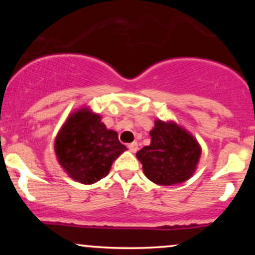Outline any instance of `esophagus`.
I'll list each match as a JSON object with an SVG mask.
<instances>
[{"instance_id": "obj_1", "label": "esophagus", "mask_w": 255, "mask_h": 255, "mask_svg": "<svg viewBox=\"0 0 255 255\" xmlns=\"http://www.w3.org/2000/svg\"><path fill=\"white\" fill-rule=\"evenodd\" d=\"M128 148H129L130 152L135 153V152L137 151V144L136 142H130V144H128Z\"/></svg>"}]
</instances>
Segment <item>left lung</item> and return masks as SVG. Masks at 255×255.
<instances>
[{
    "label": "left lung",
    "instance_id": "8db88e82",
    "mask_svg": "<svg viewBox=\"0 0 255 255\" xmlns=\"http://www.w3.org/2000/svg\"><path fill=\"white\" fill-rule=\"evenodd\" d=\"M151 144L137 151L145 176L160 186H174L197 170L201 147L194 136L174 121L156 120Z\"/></svg>",
    "mask_w": 255,
    "mask_h": 255
}]
</instances>
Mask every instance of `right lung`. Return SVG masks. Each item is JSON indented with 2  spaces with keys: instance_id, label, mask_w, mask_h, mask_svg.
Listing matches in <instances>:
<instances>
[{
  "instance_id": "obj_1",
  "label": "right lung",
  "mask_w": 255,
  "mask_h": 255,
  "mask_svg": "<svg viewBox=\"0 0 255 255\" xmlns=\"http://www.w3.org/2000/svg\"><path fill=\"white\" fill-rule=\"evenodd\" d=\"M56 158L69 177L92 184L109 174L114 160L127 147L118 131L108 129L99 114L84 107L72 113L55 139Z\"/></svg>"
}]
</instances>
